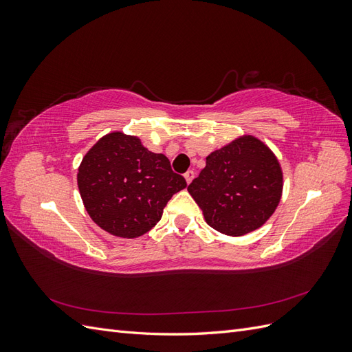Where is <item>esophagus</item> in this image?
<instances>
[{
  "label": "esophagus",
  "mask_w": 352,
  "mask_h": 352,
  "mask_svg": "<svg viewBox=\"0 0 352 352\" xmlns=\"http://www.w3.org/2000/svg\"><path fill=\"white\" fill-rule=\"evenodd\" d=\"M194 176H195V173L192 172V170H188V172L185 173V180H186V184H188V185H189L190 182H192Z\"/></svg>",
  "instance_id": "obj_1"
}]
</instances>
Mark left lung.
Masks as SVG:
<instances>
[{"mask_svg": "<svg viewBox=\"0 0 352 352\" xmlns=\"http://www.w3.org/2000/svg\"><path fill=\"white\" fill-rule=\"evenodd\" d=\"M283 173L270 148L243 135L212 151L188 186L212 229L242 236L261 228L279 206Z\"/></svg>", "mask_w": 352, "mask_h": 352, "instance_id": "obj_1", "label": "left lung"}]
</instances>
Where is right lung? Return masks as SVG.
Wrapping results in <instances>:
<instances>
[{
  "mask_svg": "<svg viewBox=\"0 0 352 352\" xmlns=\"http://www.w3.org/2000/svg\"><path fill=\"white\" fill-rule=\"evenodd\" d=\"M78 186L91 219L119 238H138L162 219L168 199L186 188L164 154L148 151L138 136L111 132L85 154Z\"/></svg>",
  "mask_w": 352,
  "mask_h": 352,
  "instance_id": "1",
  "label": "right lung"
}]
</instances>
